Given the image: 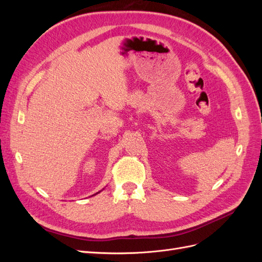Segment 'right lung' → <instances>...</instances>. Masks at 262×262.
<instances>
[{
  "instance_id": "add662e5",
  "label": "right lung",
  "mask_w": 262,
  "mask_h": 262,
  "mask_svg": "<svg viewBox=\"0 0 262 262\" xmlns=\"http://www.w3.org/2000/svg\"><path fill=\"white\" fill-rule=\"evenodd\" d=\"M97 193H98V192H97Z\"/></svg>"
}]
</instances>
